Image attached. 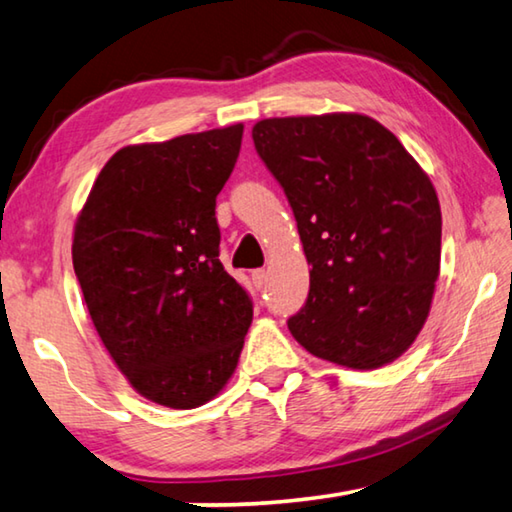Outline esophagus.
Wrapping results in <instances>:
<instances>
[{"label":"esophagus","instance_id":"obj_1","mask_svg":"<svg viewBox=\"0 0 512 512\" xmlns=\"http://www.w3.org/2000/svg\"><path fill=\"white\" fill-rule=\"evenodd\" d=\"M253 282L257 289H264L266 282H268V271H264V268H259V271H253Z\"/></svg>","mask_w":512,"mask_h":512}]
</instances>
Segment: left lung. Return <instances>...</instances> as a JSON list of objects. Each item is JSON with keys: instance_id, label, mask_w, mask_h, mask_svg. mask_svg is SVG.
I'll return each instance as SVG.
<instances>
[{"instance_id": "obj_1", "label": "left lung", "mask_w": 512, "mask_h": 512, "mask_svg": "<svg viewBox=\"0 0 512 512\" xmlns=\"http://www.w3.org/2000/svg\"><path fill=\"white\" fill-rule=\"evenodd\" d=\"M253 140L311 266L293 339L343 368L393 363L427 323L440 275L443 216L427 171L359 112L262 119Z\"/></svg>"}]
</instances>
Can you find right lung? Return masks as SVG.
I'll use <instances>...</instances> for the list:
<instances>
[{
	"label": "right lung",
	"instance_id": "right-lung-1",
	"mask_svg": "<svg viewBox=\"0 0 512 512\" xmlns=\"http://www.w3.org/2000/svg\"><path fill=\"white\" fill-rule=\"evenodd\" d=\"M244 124L128 144L74 223L72 262L115 366L146 400L196 409L235 375L253 302L219 259L216 196Z\"/></svg>",
	"mask_w": 512,
	"mask_h": 512
}]
</instances>
